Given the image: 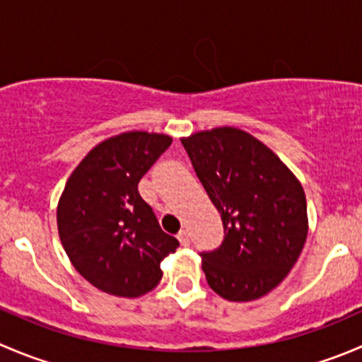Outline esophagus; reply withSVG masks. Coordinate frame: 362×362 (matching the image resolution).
<instances>
[{
    "mask_svg": "<svg viewBox=\"0 0 362 362\" xmlns=\"http://www.w3.org/2000/svg\"><path fill=\"white\" fill-rule=\"evenodd\" d=\"M178 240H180L182 245H185V247H187V245L191 244V237H189V231L182 230L180 233H178Z\"/></svg>",
    "mask_w": 362,
    "mask_h": 362,
    "instance_id": "esophagus-1",
    "label": "esophagus"
}]
</instances>
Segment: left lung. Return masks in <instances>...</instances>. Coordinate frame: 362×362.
<instances>
[{
    "label": "left lung",
    "mask_w": 362,
    "mask_h": 362,
    "mask_svg": "<svg viewBox=\"0 0 362 362\" xmlns=\"http://www.w3.org/2000/svg\"><path fill=\"white\" fill-rule=\"evenodd\" d=\"M180 141L224 226L223 244L202 252L206 283L233 303L267 296L306 242L303 185L269 146L240 129L216 127Z\"/></svg>",
    "instance_id": "left-lung-1"
}]
</instances>
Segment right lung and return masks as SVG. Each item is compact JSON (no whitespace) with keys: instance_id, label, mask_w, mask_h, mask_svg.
<instances>
[{"instance_id":"add662e5","label":"right lung","mask_w":362,"mask_h":362,"mask_svg":"<svg viewBox=\"0 0 362 362\" xmlns=\"http://www.w3.org/2000/svg\"><path fill=\"white\" fill-rule=\"evenodd\" d=\"M171 145L168 134L129 131L86 153L58 202V233L74 269L100 292L141 297L163 278L178 240L164 233L138 184Z\"/></svg>"}]
</instances>
